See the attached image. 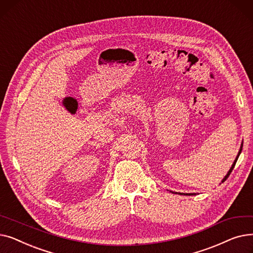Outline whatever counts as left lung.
I'll return each mask as SVG.
<instances>
[{
	"label": "left lung",
	"mask_w": 253,
	"mask_h": 253,
	"mask_svg": "<svg viewBox=\"0 0 253 253\" xmlns=\"http://www.w3.org/2000/svg\"><path fill=\"white\" fill-rule=\"evenodd\" d=\"M242 147L243 145H241V149H240V151H239V154H238V156H237V158H236V160H235V162H234V164L232 165V167H231V169L229 170V172H228V174L224 176V178L222 179V181L221 182H223L225 179H227L229 176H230V174H231V172L233 171V169H234V167H235V165H236V162H237V160H238V158H239V156H240V154H241V152H242ZM180 195H195V194H180Z\"/></svg>",
	"instance_id": "1"
}]
</instances>
